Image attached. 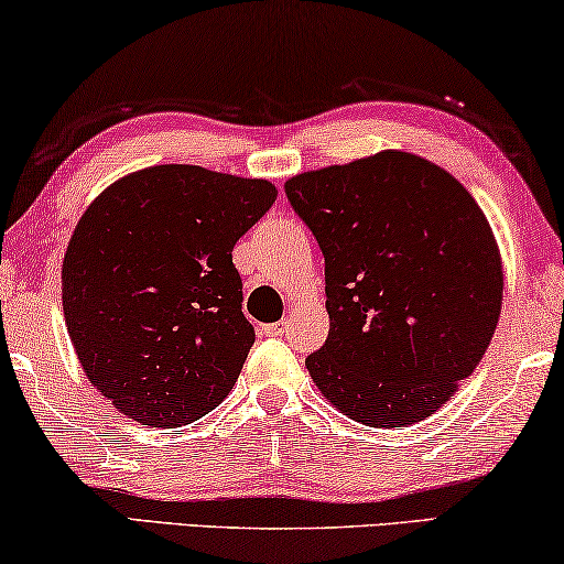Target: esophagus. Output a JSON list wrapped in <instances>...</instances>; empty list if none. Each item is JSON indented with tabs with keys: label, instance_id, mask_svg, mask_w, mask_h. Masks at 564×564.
<instances>
[{
	"label": "esophagus",
	"instance_id": "obj_1",
	"mask_svg": "<svg viewBox=\"0 0 564 564\" xmlns=\"http://www.w3.org/2000/svg\"><path fill=\"white\" fill-rule=\"evenodd\" d=\"M260 332H263L265 337H281L285 332V319L275 322V324H263V329H260Z\"/></svg>",
	"mask_w": 564,
	"mask_h": 564
}]
</instances>
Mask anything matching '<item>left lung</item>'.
<instances>
[{
    "label": "left lung",
    "mask_w": 564,
    "mask_h": 564,
    "mask_svg": "<svg viewBox=\"0 0 564 564\" xmlns=\"http://www.w3.org/2000/svg\"><path fill=\"white\" fill-rule=\"evenodd\" d=\"M285 196L324 256L329 335L306 358L316 388L378 430L432 416L501 316L486 214L452 173L401 150L299 173Z\"/></svg>",
    "instance_id": "8db88e82"
}]
</instances>
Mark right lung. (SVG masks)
Instances as JSON below:
<instances>
[{
  "mask_svg": "<svg viewBox=\"0 0 564 564\" xmlns=\"http://www.w3.org/2000/svg\"><path fill=\"white\" fill-rule=\"evenodd\" d=\"M275 196L263 178L153 165L78 219L63 314L86 378L120 414L173 430L232 391L256 343L232 248Z\"/></svg>",
  "mask_w": 564,
  "mask_h": 564,
  "instance_id": "1",
  "label": "right lung"
}]
</instances>
